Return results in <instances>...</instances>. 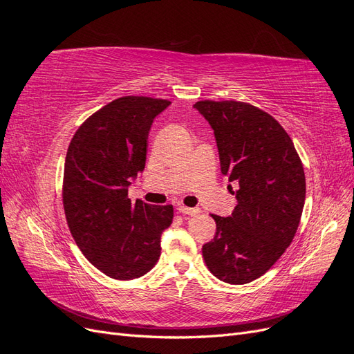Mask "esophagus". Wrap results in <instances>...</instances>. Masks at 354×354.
<instances>
[{"instance_id":"1","label":"esophagus","mask_w":354,"mask_h":354,"mask_svg":"<svg viewBox=\"0 0 354 354\" xmlns=\"http://www.w3.org/2000/svg\"><path fill=\"white\" fill-rule=\"evenodd\" d=\"M177 209L180 214H185V216H196V214L201 212L199 208H189V207H183V205L178 207Z\"/></svg>"}]
</instances>
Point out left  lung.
<instances>
[{
  "instance_id": "left-lung-1",
  "label": "left lung",
  "mask_w": 354,
  "mask_h": 354,
  "mask_svg": "<svg viewBox=\"0 0 354 354\" xmlns=\"http://www.w3.org/2000/svg\"><path fill=\"white\" fill-rule=\"evenodd\" d=\"M194 108L214 130L223 176L238 185L232 216H212L216 236L202 246L203 260L217 279L248 283L295 236L306 199L301 159L282 125L252 104L202 100Z\"/></svg>"
}]
</instances>
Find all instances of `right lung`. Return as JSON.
Masks as SVG:
<instances>
[{"mask_svg":"<svg viewBox=\"0 0 354 354\" xmlns=\"http://www.w3.org/2000/svg\"><path fill=\"white\" fill-rule=\"evenodd\" d=\"M171 102L125 95L93 113L72 137L63 174V207L82 254L106 276L130 281L146 274L160 255V234L173 205L128 198L146 164L149 131Z\"/></svg>","mask_w":354,"mask_h":354,"instance_id":"obj_1","label":"right lung"}]
</instances>
